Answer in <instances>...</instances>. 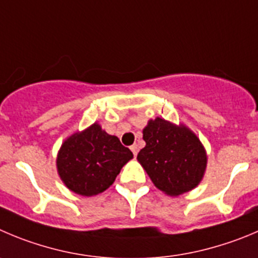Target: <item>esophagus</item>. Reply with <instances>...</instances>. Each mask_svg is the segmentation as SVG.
I'll return each mask as SVG.
<instances>
[{
  "instance_id": "34e87169",
  "label": "esophagus",
  "mask_w": 258,
  "mask_h": 258,
  "mask_svg": "<svg viewBox=\"0 0 258 258\" xmlns=\"http://www.w3.org/2000/svg\"><path fill=\"white\" fill-rule=\"evenodd\" d=\"M131 151L133 152L134 156H137V153H138V146H137V144H133V146L131 147Z\"/></svg>"
}]
</instances>
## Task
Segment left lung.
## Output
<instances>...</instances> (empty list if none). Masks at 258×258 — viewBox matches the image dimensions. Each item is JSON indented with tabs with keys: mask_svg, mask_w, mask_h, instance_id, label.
<instances>
[{
	"mask_svg": "<svg viewBox=\"0 0 258 258\" xmlns=\"http://www.w3.org/2000/svg\"><path fill=\"white\" fill-rule=\"evenodd\" d=\"M143 139L146 147L141 149L137 159L158 190L178 196L201 182L208 154L190 127L156 117L148 120Z\"/></svg>",
	"mask_w": 258,
	"mask_h": 258,
	"instance_id": "obj_1",
	"label": "left lung"
}]
</instances>
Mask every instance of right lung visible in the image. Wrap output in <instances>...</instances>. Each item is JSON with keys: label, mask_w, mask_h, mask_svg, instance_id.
I'll use <instances>...</instances> for the list:
<instances>
[{"label": "right lung", "mask_w": 258, "mask_h": 258, "mask_svg": "<svg viewBox=\"0 0 258 258\" xmlns=\"http://www.w3.org/2000/svg\"><path fill=\"white\" fill-rule=\"evenodd\" d=\"M132 158L131 149L96 121L64 139L57 154V171L72 192L95 196L114 183L120 170Z\"/></svg>", "instance_id": "add662e5"}]
</instances>
